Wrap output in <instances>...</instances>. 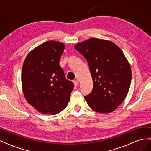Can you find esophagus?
<instances>
[{"label":"esophagus","mask_w":151,"mask_h":151,"mask_svg":"<svg viewBox=\"0 0 151 151\" xmlns=\"http://www.w3.org/2000/svg\"><path fill=\"white\" fill-rule=\"evenodd\" d=\"M73 83H74V84L75 85V86H77V85H78V84H79V82L77 81V80H74V81H73Z\"/></svg>","instance_id":"obj_1"}]
</instances>
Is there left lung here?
<instances>
[{
    "label": "left lung",
    "instance_id": "8db88e82",
    "mask_svg": "<svg viewBox=\"0 0 151 151\" xmlns=\"http://www.w3.org/2000/svg\"><path fill=\"white\" fill-rule=\"evenodd\" d=\"M74 47L86 59L92 76L93 91L84 96L89 107L101 113L115 110L126 98L132 79L122 50L110 41L94 38Z\"/></svg>",
    "mask_w": 151,
    "mask_h": 151
}]
</instances>
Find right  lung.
Wrapping results in <instances>:
<instances>
[{"mask_svg": "<svg viewBox=\"0 0 151 151\" xmlns=\"http://www.w3.org/2000/svg\"><path fill=\"white\" fill-rule=\"evenodd\" d=\"M64 48L62 43L48 41L31 50L23 63L21 82L24 98L42 113L61 112L74 89V84L66 79L59 64Z\"/></svg>", "mask_w": 151, "mask_h": 151, "instance_id": "right-lung-1", "label": "right lung"}]
</instances>
